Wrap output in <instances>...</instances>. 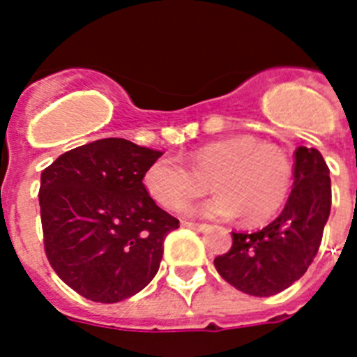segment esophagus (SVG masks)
<instances>
[{
	"mask_svg": "<svg viewBox=\"0 0 357 357\" xmlns=\"http://www.w3.org/2000/svg\"><path fill=\"white\" fill-rule=\"evenodd\" d=\"M182 227H185V229H191V230H197V232H202V230L207 229V225H204V223H193V222H182Z\"/></svg>",
	"mask_w": 357,
	"mask_h": 357,
	"instance_id": "1",
	"label": "esophagus"
}]
</instances>
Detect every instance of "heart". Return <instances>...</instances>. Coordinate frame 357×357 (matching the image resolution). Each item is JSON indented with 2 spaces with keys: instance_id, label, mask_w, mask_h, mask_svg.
Instances as JSON below:
<instances>
[{
  "instance_id": "1",
  "label": "heart",
  "mask_w": 357,
  "mask_h": 357,
  "mask_svg": "<svg viewBox=\"0 0 357 357\" xmlns=\"http://www.w3.org/2000/svg\"><path fill=\"white\" fill-rule=\"evenodd\" d=\"M189 164L162 155L144 172L143 184L160 207L181 211L211 185L218 193L189 213L195 216L234 218L263 223L284 204L291 185L288 157L273 144L236 135L213 141L189 153Z\"/></svg>"
}]
</instances>
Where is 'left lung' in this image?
<instances>
[{
    "label": "left lung",
    "instance_id": "8db88e82",
    "mask_svg": "<svg viewBox=\"0 0 357 357\" xmlns=\"http://www.w3.org/2000/svg\"><path fill=\"white\" fill-rule=\"evenodd\" d=\"M293 189L284 209L255 232H232V247L214 259L239 291L272 296L296 282L313 263L331 213V176L317 148H296Z\"/></svg>",
    "mask_w": 357,
    "mask_h": 357
}]
</instances>
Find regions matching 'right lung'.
Segmentation results:
<instances>
[{"mask_svg":"<svg viewBox=\"0 0 357 357\" xmlns=\"http://www.w3.org/2000/svg\"><path fill=\"white\" fill-rule=\"evenodd\" d=\"M160 155L107 137L66 151L40 175L46 255L56 275L85 298L121 302L159 272L164 238L178 229L143 184Z\"/></svg>","mask_w":357,"mask_h":357,"instance_id":"add662e5","label":"right lung"}]
</instances>
